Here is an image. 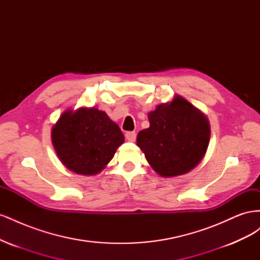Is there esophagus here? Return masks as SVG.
<instances>
[{"instance_id": "1", "label": "esophagus", "mask_w": 260, "mask_h": 260, "mask_svg": "<svg viewBox=\"0 0 260 260\" xmlns=\"http://www.w3.org/2000/svg\"><path fill=\"white\" fill-rule=\"evenodd\" d=\"M125 138H127V140L130 141V142H135L137 139V133L135 131H128L125 133Z\"/></svg>"}]
</instances>
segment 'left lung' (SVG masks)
Masks as SVG:
<instances>
[{
  "instance_id": "left-lung-1",
  "label": "left lung",
  "mask_w": 260,
  "mask_h": 260,
  "mask_svg": "<svg viewBox=\"0 0 260 260\" xmlns=\"http://www.w3.org/2000/svg\"><path fill=\"white\" fill-rule=\"evenodd\" d=\"M149 127L138 133L137 145L161 177H177L195 168L205 156L210 139L207 117L176 95L148 113Z\"/></svg>"
}]
</instances>
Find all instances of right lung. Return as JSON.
<instances>
[{"instance_id": "1", "label": "right lung", "mask_w": 260, "mask_h": 260, "mask_svg": "<svg viewBox=\"0 0 260 260\" xmlns=\"http://www.w3.org/2000/svg\"><path fill=\"white\" fill-rule=\"evenodd\" d=\"M123 141L118 124L95 107L67 109L52 128L58 158L66 168L83 176L103 170Z\"/></svg>"}]
</instances>
